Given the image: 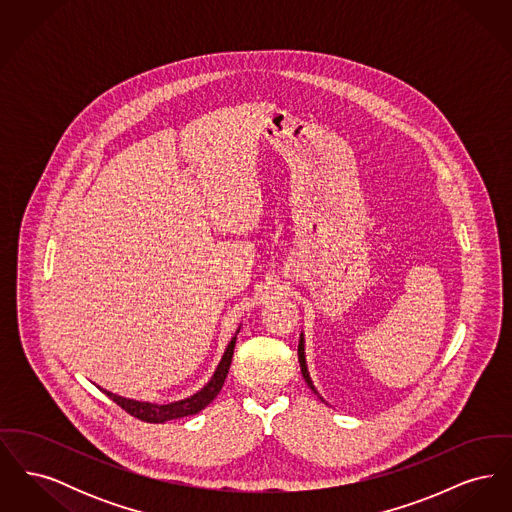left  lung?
Here are the masks:
<instances>
[{
	"mask_svg": "<svg viewBox=\"0 0 512 512\" xmlns=\"http://www.w3.org/2000/svg\"><path fill=\"white\" fill-rule=\"evenodd\" d=\"M297 355H299V366H301V374H303V378H305L307 386H309L311 390L317 393V390H315V386H313V382H311V378H309V370H307V363H305V345H303V334H301V340H299V347H297Z\"/></svg>",
	"mask_w": 512,
	"mask_h": 512,
	"instance_id": "8db88e82",
	"label": "left lung"
}]
</instances>
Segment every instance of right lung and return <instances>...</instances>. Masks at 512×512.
<instances>
[{
    "mask_svg": "<svg viewBox=\"0 0 512 512\" xmlns=\"http://www.w3.org/2000/svg\"><path fill=\"white\" fill-rule=\"evenodd\" d=\"M234 345H236V338H232V341L228 343V347H226V351L222 355V361L217 366L213 378L209 380V384L203 386L201 390L194 393L192 397H188V399L169 403V405H153V403H142V401L119 397V395H115L111 391H105V393H107L109 399H113L126 413L132 414L134 418H140L144 422H151V424H163L167 420L197 414L201 409H205L217 397V393L222 390V384L226 380V374H228L230 363H232Z\"/></svg>",
    "mask_w": 512,
    "mask_h": 512,
    "instance_id": "obj_1",
    "label": "right lung"
}]
</instances>
